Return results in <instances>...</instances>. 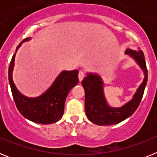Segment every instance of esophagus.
I'll use <instances>...</instances> for the list:
<instances>
[{
  "mask_svg": "<svg viewBox=\"0 0 157 157\" xmlns=\"http://www.w3.org/2000/svg\"><path fill=\"white\" fill-rule=\"evenodd\" d=\"M84 77H85V74H84V72H83L82 71H80L78 72V79H79V81L81 82L82 80L84 78Z\"/></svg>",
  "mask_w": 157,
  "mask_h": 157,
  "instance_id": "esophagus-1",
  "label": "esophagus"
}]
</instances>
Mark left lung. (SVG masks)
<instances>
[{"label":"left lung","instance_id":"8db88e82","mask_svg":"<svg viewBox=\"0 0 157 157\" xmlns=\"http://www.w3.org/2000/svg\"><path fill=\"white\" fill-rule=\"evenodd\" d=\"M125 54L132 58L142 70L144 78L132 98L123 106L114 108L109 105L104 92L103 79L98 73L87 72L86 76L82 81V85L85 90L86 114L88 120L94 124L99 126L117 124L130 117L141 102L148 80L144 53L140 48L138 50L127 48Z\"/></svg>","mask_w":157,"mask_h":157}]
</instances>
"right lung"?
Listing matches in <instances>:
<instances>
[{"label":"right lung","mask_w":157,"mask_h":157,"mask_svg":"<svg viewBox=\"0 0 157 157\" xmlns=\"http://www.w3.org/2000/svg\"><path fill=\"white\" fill-rule=\"evenodd\" d=\"M27 37L19 43L8 67V81L13 99L19 112L34 123L51 124L59 121L64 111V104L69 91L78 82V71H62L45 92L36 98H29L19 92L14 83L12 73L17 50L23 42L31 40Z\"/></svg>","instance_id":"obj_1"}]
</instances>
